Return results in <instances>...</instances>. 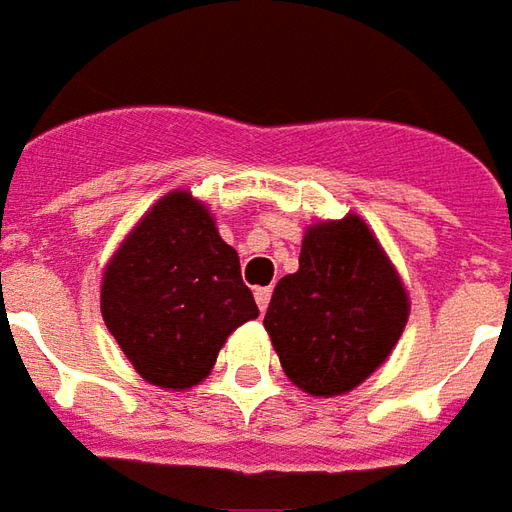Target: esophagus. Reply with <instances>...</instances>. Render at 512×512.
<instances>
[{"mask_svg": "<svg viewBox=\"0 0 512 512\" xmlns=\"http://www.w3.org/2000/svg\"><path fill=\"white\" fill-rule=\"evenodd\" d=\"M253 297H256V306H259V311H267V306H270V297H273V289L270 286H259L256 292H253Z\"/></svg>", "mask_w": 512, "mask_h": 512, "instance_id": "1", "label": "esophagus"}]
</instances>
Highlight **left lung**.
Returning a JSON list of instances; mask_svg holds the SVG:
<instances>
[{
  "instance_id": "1",
  "label": "left lung",
  "mask_w": 512,
  "mask_h": 512,
  "mask_svg": "<svg viewBox=\"0 0 512 512\" xmlns=\"http://www.w3.org/2000/svg\"><path fill=\"white\" fill-rule=\"evenodd\" d=\"M408 295L361 217L306 231L300 270L275 286L264 328L292 383L333 397L364 383L400 339Z\"/></svg>"
}]
</instances>
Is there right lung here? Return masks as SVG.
Returning a JSON list of instances; mask_svg holds the SVG:
<instances>
[{"instance_id":"obj_1","label":"right lung","mask_w":512,"mask_h":512,"mask_svg":"<svg viewBox=\"0 0 512 512\" xmlns=\"http://www.w3.org/2000/svg\"><path fill=\"white\" fill-rule=\"evenodd\" d=\"M101 317L123 355L154 386L190 389L209 375L228 333L259 308L237 250L190 192H170L104 270Z\"/></svg>"}]
</instances>
